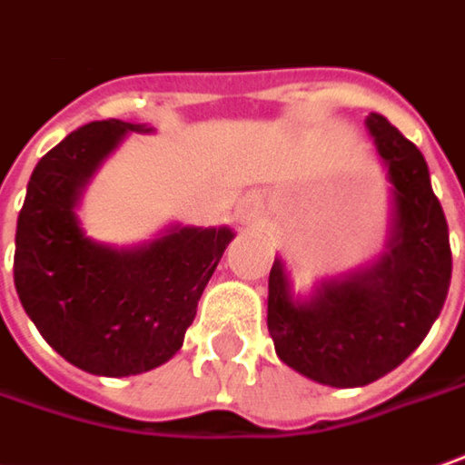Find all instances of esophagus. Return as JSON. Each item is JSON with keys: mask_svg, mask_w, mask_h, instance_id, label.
<instances>
[{"mask_svg": "<svg viewBox=\"0 0 465 465\" xmlns=\"http://www.w3.org/2000/svg\"><path fill=\"white\" fill-rule=\"evenodd\" d=\"M261 214H263V210H261V202L255 199V196H248V199H242V204L238 207V217L242 225L248 227H255L258 223H261Z\"/></svg>", "mask_w": 465, "mask_h": 465, "instance_id": "34e87169", "label": "esophagus"}]
</instances>
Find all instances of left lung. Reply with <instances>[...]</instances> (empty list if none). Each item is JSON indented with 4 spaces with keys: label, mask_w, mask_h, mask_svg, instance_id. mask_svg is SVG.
Segmentation results:
<instances>
[{
    "label": "left lung",
    "mask_w": 465,
    "mask_h": 465,
    "mask_svg": "<svg viewBox=\"0 0 465 465\" xmlns=\"http://www.w3.org/2000/svg\"><path fill=\"white\" fill-rule=\"evenodd\" d=\"M366 127L394 186L386 253L371 269L325 282L310 299L292 297L282 258L269 276L276 356L338 389L371 384L410 358L443 310L453 269L448 223L422 153L384 114L371 112Z\"/></svg>",
    "instance_id": "8db88e82"
}]
</instances>
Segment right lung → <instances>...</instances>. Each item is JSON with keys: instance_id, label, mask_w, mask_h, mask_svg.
<instances>
[{"instance_id": "obj_1", "label": "right lung", "mask_w": 465, "mask_h": 465, "mask_svg": "<svg viewBox=\"0 0 465 465\" xmlns=\"http://www.w3.org/2000/svg\"><path fill=\"white\" fill-rule=\"evenodd\" d=\"M102 120L74 130L30 176L15 235V286L58 356L96 376H133L166 363L194 322L196 302L235 238L230 227H173L140 248L84 235L81 189L127 133Z\"/></svg>"}]
</instances>
